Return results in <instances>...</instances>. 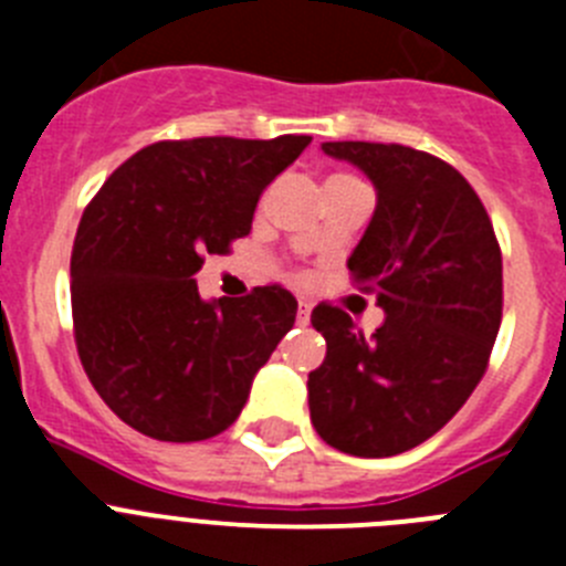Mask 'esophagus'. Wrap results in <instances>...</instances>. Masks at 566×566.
Listing matches in <instances>:
<instances>
[{
	"mask_svg": "<svg viewBox=\"0 0 566 566\" xmlns=\"http://www.w3.org/2000/svg\"><path fill=\"white\" fill-rule=\"evenodd\" d=\"M308 319H312V306H308L306 300H300V308H297V326H308Z\"/></svg>",
	"mask_w": 566,
	"mask_h": 566,
	"instance_id": "1",
	"label": "esophagus"
}]
</instances>
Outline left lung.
<instances>
[{
  "label": "left lung",
  "instance_id": "1",
  "mask_svg": "<svg viewBox=\"0 0 566 566\" xmlns=\"http://www.w3.org/2000/svg\"><path fill=\"white\" fill-rule=\"evenodd\" d=\"M323 153L377 189L348 272L385 323L365 337L343 308H314L326 359L308 374V411L337 451L397 457L451 422L482 379L502 323V252L451 164L402 144L326 142Z\"/></svg>",
  "mask_w": 566,
  "mask_h": 566
}]
</instances>
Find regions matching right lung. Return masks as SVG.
<instances>
[{"instance_id": "obj_1", "label": "right lung", "mask_w": 566, "mask_h": 566, "mask_svg": "<svg viewBox=\"0 0 566 566\" xmlns=\"http://www.w3.org/2000/svg\"><path fill=\"white\" fill-rule=\"evenodd\" d=\"M308 144L312 135L158 142L84 209L70 258L78 357L109 411L144 437L227 431L294 326L286 289L203 300L195 274L247 238L263 189Z\"/></svg>"}]
</instances>
